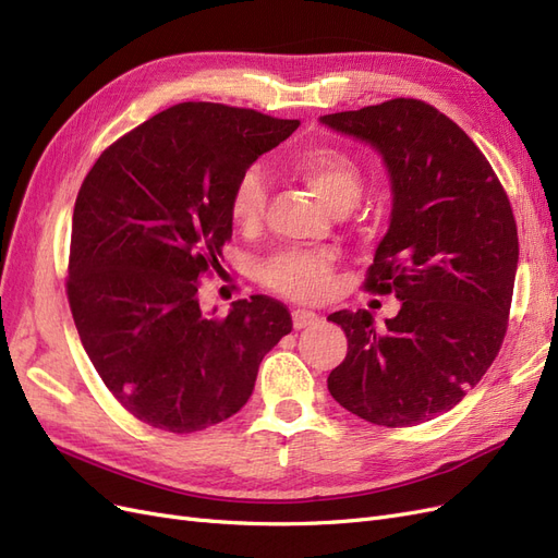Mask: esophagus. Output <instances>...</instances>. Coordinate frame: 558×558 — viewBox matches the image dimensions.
<instances>
[{"label": "esophagus", "mask_w": 558, "mask_h": 558, "mask_svg": "<svg viewBox=\"0 0 558 558\" xmlns=\"http://www.w3.org/2000/svg\"><path fill=\"white\" fill-rule=\"evenodd\" d=\"M316 320H318V314H314V312H310V310H293V326H295L298 330L316 324Z\"/></svg>", "instance_id": "obj_1"}]
</instances>
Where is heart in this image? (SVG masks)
Segmentation results:
<instances>
[{"label": "heart", "mask_w": 558, "mask_h": 558, "mask_svg": "<svg viewBox=\"0 0 558 558\" xmlns=\"http://www.w3.org/2000/svg\"><path fill=\"white\" fill-rule=\"evenodd\" d=\"M293 174L335 211L351 209L363 195L361 165L332 146H310L293 158ZM267 207V185L256 167L244 170L230 191V221L256 230ZM335 260L330 253L286 248L260 263L258 277L275 293L291 300H320L332 286Z\"/></svg>", "instance_id": "1"}]
</instances>
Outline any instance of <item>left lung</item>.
<instances>
[{
  "instance_id": "left-lung-1",
  "label": "left lung",
  "mask_w": 558,
  "mask_h": 558,
  "mask_svg": "<svg viewBox=\"0 0 558 558\" xmlns=\"http://www.w3.org/2000/svg\"><path fill=\"white\" fill-rule=\"evenodd\" d=\"M320 121L373 144L388 167L391 226L363 289L402 300L381 330L367 310L328 316L349 340L328 391L369 424H424L463 400L508 332L519 260L510 197L475 142L421 99Z\"/></svg>"
}]
</instances>
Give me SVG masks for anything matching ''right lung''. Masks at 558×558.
Listing matches in <instances>:
<instances>
[{"instance_id": "obj_1", "label": "right lung", "mask_w": 558, "mask_h": 558, "mask_svg": "<svg viewBox=\"0 0 558 558\" xmlns=\"http://www.w3.org/2000/svg\"><path fill=\"white\" fill-rule=\"evenodd\" d=\"M298 125L181 102L116 140L83 179L66 300L97 375L144 424L185 435L238 414L263 356L291 332L279 300L205 316L197 289L232 238L234 181Z\"/></svg>"}]
</instances>
